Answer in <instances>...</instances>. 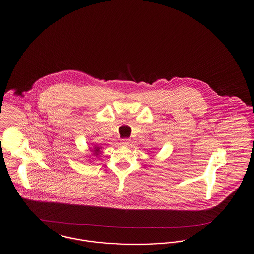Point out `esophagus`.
<instances>
[{
  "instance_id": "1",
  "label": "esophagus",
  "mask_w": 254,
  "mask_h": 254,
  "mask_svg": "<svg viewBox=\"0 0 254 254\" xmlns=\"http://www.w3.org/2000/svg\"><path fill=\"white\" fill-rule=\"evenodd\" d=\"M130 143V140L129 139H123L120 143V145H128Z\"/></svg>"
}]
</instances>
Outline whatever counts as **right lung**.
I'll list each match as a JSON object with an SVG mask.
<instances>
[{"instance_id": "right-lung-1", "label": "right lung", "mask_w": 254, "mask_h": 254, "mask_svg": "<svg viewBox=\"0 0 254 254\" xmlns=\"http://www.w3.org/2000/svg\"><path fill=\"white\" fill-rule=\"evenodd\" d=\"M101 149H102V147H100V146H98V145H94V148H93L91 151H92L93 155L97 157V156H99V154L102 152Z\"/></svg>"}]
</instances>
